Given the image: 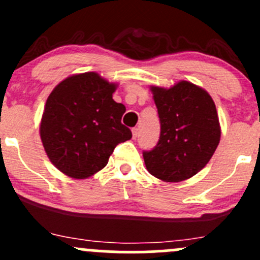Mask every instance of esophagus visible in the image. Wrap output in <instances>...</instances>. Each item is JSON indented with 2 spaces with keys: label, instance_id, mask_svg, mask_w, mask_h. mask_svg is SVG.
<instances>
[{
  "label": "esophagus",
  "instance_id": "1",
  "mask_svg": "<svg viewBox=\"0 0 260 260\" xmlns=\"http://www.w3.org/2000/svg\"><path fill=\"white\" fill-rule=\"evenodd\" d=\"M138 135H139V129H138V128H137V127L133 128V129H132V136H133V138H135V139L137 138Z\"/></svg>",
  "mask_w": 260,
  "mask_h": 260
}]
</instances>
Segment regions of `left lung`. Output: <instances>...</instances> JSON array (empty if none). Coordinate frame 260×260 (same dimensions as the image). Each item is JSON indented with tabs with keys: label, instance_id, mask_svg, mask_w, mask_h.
<instances>
[{
	"label": "left lung",
	"instance_id": "1",
	"mask_svg": "<svg viewBox=\"0 0 260 260\" xmlns=\"http://www.w3.org/2000/svg\"><path fill=\"white\" fill-rule=\"evenodd\" d=\"M151 91L160 136L152 151L143 152L147 171L165 182H182L202 171L219 144L217 108L208 92L188 81Z\"/></svg>",
	"mask_w": 260,
	"mask_h": 260
}]
</instances>
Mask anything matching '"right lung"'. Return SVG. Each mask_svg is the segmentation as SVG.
Instances as JSON below:
<instances>
[{
	"mask_svg": "<svg viewBox=\"0 0 260 260\" xmlns=\"http://www.w3.org/2000/svg\"><path fill=\"white\" fill-rule=\"evenodd\" d=\"M117 84L95 72L67 77L48 95L40 125L52 165L75 179L107 166L117 144L132 138L122 124L125 107L112 98Z\"/></svg>",
	"mask_w": 260,
	"mask_h": 260,
	"instance_id": "1",
	"label": "right lung"
}]
</instances>
